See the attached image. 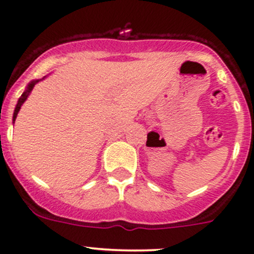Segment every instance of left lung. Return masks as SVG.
Returning <instances> with one entry per match:
<instances>
[{"mask_svg": "<svg viewBox=\"0 0 254 254\" xmlns=\"http://www.w3.org/2000/svg\"><path fill=\"white\" fill-rule=\"evenodd\" d=\"M148 137H149V135H148ZM146 142H148V140H146Z\"/></svg>", "mask_w": 254, "mask_h": 254, "instance_id": "1", "label": "left lung"}]
</instances>
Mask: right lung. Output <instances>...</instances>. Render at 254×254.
Here are the masks:
<instances>
[{
    "label": "right lung",
    "mask_w": 254,
    "mask_h": 254,
    "mask_svg": "<svg viewBox=\"0 0 254 254\" xmlns=\"http://www.w3.org/2000/svg\"><path fill=\"white\" fill-rule=\"evenodd\" d=\"M38 82H39V80H33V82H30L29 84H28L27 89H25L24 93H23L22 96H20V98H19V100H18V103H17V106H15V109H14V114H13V122H14L15 119H17V115H18V112H19L20 108H22L23 103H24V101L27 100V98H28V96H29L30 91L33 90L34 85H35Z\"/></svg>",
    "instance_id": "right-lung-1"
}]
</instances>
